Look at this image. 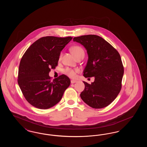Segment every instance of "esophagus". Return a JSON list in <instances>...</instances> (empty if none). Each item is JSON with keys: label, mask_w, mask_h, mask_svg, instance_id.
I'll return each mask as SVG.
<instances>
[{"label": "esophagus", "mask_w": 147, "mask_h": 147, "mask_svg": "<svg viewBox=\"0 0 147 147\" xmlns=\"http://www.w3.org/2000/svg\"><path fill=\"white\" fill-rule=\"evenodd\" d=\"M77 81L74 80H71L70 81V82H71V84H74V83H77Z\"/></svg>", "instance_id": "obj_1"}]
</instances>
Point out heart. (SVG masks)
Returning a JSON list of instances; mask_svg holds the SVG:
<instances>
[{"label": "heart", "mask_w": 147, "mask_h": 147, "mask_svg": "<svg viewBox=\"0 0 147 147\" xmlns=\"http://www.w3.org/2000/svg\"><path fill=\"white\" fill-rule=\"evenodd\" d=\"M71 51L74 56L78 58L80 56H84V51L82 47L79 46H74L71 48ZM62 57V53L61 52L59 56V59H61ZM79 70L78 69H72L67 67L64 69V73L70 78H74Z\"/></svg>", "instance_id": "heart-1"}]
</instances>
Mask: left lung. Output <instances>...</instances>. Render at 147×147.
<instances>
[{
    "label": "left lung",
    "instance_id": "1",
    "mask_svg": "<svg viewBox=\"0 0 147 147\" xmlns=\"http://www.w3.org/2000/svg\"><path fill=\"white\" fill-rule=\"evenodd\" d=\"M87 50L88 61L83 71L85 78L95 77L91 84L83 82L84 91L80 97L94 109H102L116 98L122 88L124 68L119 52L102 37L95 35L76 37Z\"/></svg>",
    "mask_w": 147,
    "mask_h": 147
}]
</instances>
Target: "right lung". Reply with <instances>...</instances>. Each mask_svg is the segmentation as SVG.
<instances>
[{
	"label": "right lung",
	"mask_w": 147,
	"mask_h": 147,
	"mask_svg": "<svg viewBox=\"0 0 147 147\" xmlns=\"http://www.w3.org/2000/svg\"><path fill=\"white\" fill-rule=\"evenodd\" d=\"M71 37H43L26 51L22 57L18 83L28 103L40 109H47L57 104L70 85L64 74L52 80L49 74L58 65L61 51Z\"/></svg>",
	"instance_id": "1"
}]
</instances>
